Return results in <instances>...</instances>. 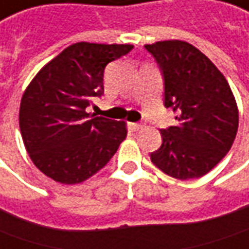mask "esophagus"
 Listing matches in <instances>:
<instances>
[{"label": "esophagus", "instance_id": "esophagus-1", "mask_svg": "<svg viewBox=\"0 0 249 249\" xmlns=\"http://www.w3.org/2000/svg\"><path fill=\"white\" fill-rule=\"evenodd\" d=\"M132 126H134V129H135V131H139V129H142L145 125L142 124V123H135V124H132Z\"/></svg>", "mask_w": 249, "mask_h": 249}]
</instances>
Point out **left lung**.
<instances>
[{"label": "left lung", "instance_id": "8db88e82", "mask_svg": "<svg viewBox=\"0 0 249 249\" xmlns=\"http://www.w3.org/2000/svg\"><path fill=\"white\" fill-rule=\"evenodd\" d=\"M164 81V107L178 124L161 129L152 163L177 179L199 178L230 150L238 129V108L230 85L205 54L181 40L146 44Z\"/></svg>", "mask_w": 249, "mask_h": 249}]
</instances>
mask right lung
Returning <instances> with one entry per match:
<instances>
[{
    "label": "right lung",
    "mask_w": 249,
    "mask_h": 249,
    "mask_svg": "<svg viewBox=\"0 0 249 249\" xmlns=\"http://www.w3.org/2000/svg\"><path fill=\"white\" fill-rule=\"evenodd\" d=\"M131 44L75 43L44 65L22 96L19 126L35 166L61 184H79L110 161L126 136L124 121L86 113L104 93L107 64Z\"/></svg>",
    "instance_id": "add662e5"
}]
</instances>
